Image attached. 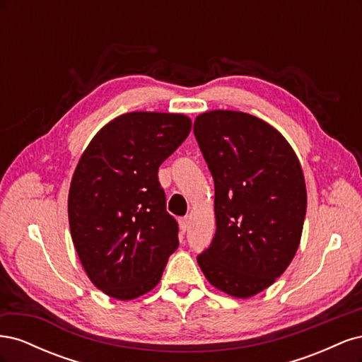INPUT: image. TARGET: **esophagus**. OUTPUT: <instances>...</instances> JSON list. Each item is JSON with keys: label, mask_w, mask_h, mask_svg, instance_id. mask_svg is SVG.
Instances as JSON below:
<instances>
[{"label": "esophagus", "mask_w": 362, "mask_h": 362, "mask_svg": "<svg viewBox=\"0 0 362 362\" xmlns=\"http://www.w3.org/2000/svg\"><path fill=\"white\" fill-rule=\"evenodd\" d=\"M189 225H190V218L189 217H182V218H180V228H181V231L182 233H185L189 229Z\"/></svg>", "instance_id": "obj_1"}]
</instances>
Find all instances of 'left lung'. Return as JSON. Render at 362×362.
Listing matches in <instances>:
<instances>
[{
  "label": "left lung",
  "mask_w": 362,
  "mask_h": 362,
  "mask_svg": "<svg viewBox=\"0 0 362 362\" xmlns=\"http://www.w3.org/2000/svg\"><path fill=\"white\" fill-rule=\"evenodd\" d=\"M214 180L216 235L198 257L213 287L247 299L269 288L299 247L306 213L300 161L276 128L243 112L194 119Z\"/></svg>",
  "instance_id": "8db88e82"
}]
</instances>
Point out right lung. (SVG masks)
Masks as SVG:
<instances>
[{"instance_id":"obj_1","label":"right lung","mask_w":362,"mask_h":362,"mask_svg":"<svg viewBox=\"0 0 362 362\" xmlns=\"http://www.w3.org/2000/svg\"><path fill=\"white\" fill-rule=\"evenodd\" d=\"M190 129L181 113L129 112L98 131L76 164L71 237L87 276L110 298L131 300L157 287L180 245L158 168Z\"/></svg>"}]
</instances>
